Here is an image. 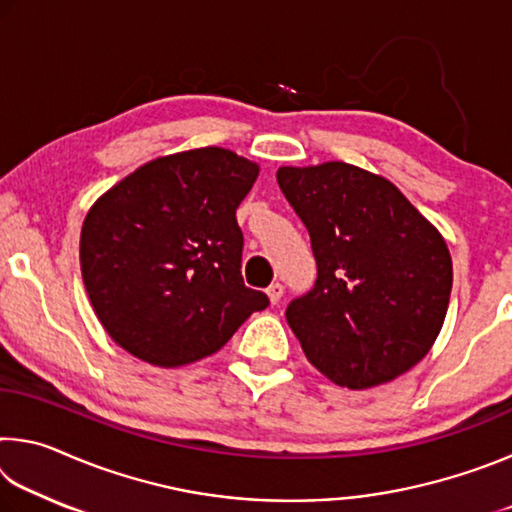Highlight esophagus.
<instances>
[{"label": "esophagus", "instance_id": "esophagus-1", "mask_svg": "<svg viewBox=\"0 0 512 512\" xmlns=\"http://www.w3.org/2000/svg\"><path fill=\"white\" fill-rule=\"evenodd\" d=\"M266 293H268V300H271L273 305H277V302H280V298H282V293H284V287L280 282H273L271 287L266 289Z\"/></svg>", "mask_w": 512, "mask_h": 512}]
</instances>
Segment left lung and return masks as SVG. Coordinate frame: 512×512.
<instances>
[{"label":"left lung","instance_id":"8db88e82","mask_svg":"<svg viewBox=\"0 0 512 512\" xmlns=\"http://www.w3.org/2000/svg\"><path fill=\"white\" fill-rule=\"evenodd\" d=\"M277 185L307 225L318 277L287 307L302 352L361 391L431 350L452 293L445 239L391 180L348 162L280 167Z\"/></svg>","mask_w":512,"mask_h":512}]
</instances>
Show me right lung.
<instances>
[{
    "label": "right lung",
    "instance_id": "right-lung-1",
    "mask_svg": "<svg viewBox=\"0 0 512 512\" xmlns=\"http://www.w3.org/2000/svg\"><path fill=\"white\" fill-rule=\"evenodd\" d=\"M259 164L221 146L142 164L97 198L81 230V273L110 339L151 366L210 357L268 307L241 277L237 207Z\"/></svg>",
    "mask_w": 512,
    "mask_h": 512
}]
</instances>
